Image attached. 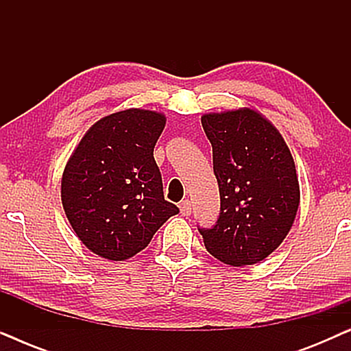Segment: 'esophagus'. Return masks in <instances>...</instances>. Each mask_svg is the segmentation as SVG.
Segmentation results:
<instances>
[{
    "label": "esophagus",
    "instance_id": "34e87169",
    "mask_svg": "<svg viewBox=\"0 0 351 351\" xmlns=\"http://www.w3.org/2000/svg\"><path fill=\"white\" fill-rule=\"evenodd\" d=\"M179 209H180V214L185 215V217H189L191 214V203L189 199H182L179 203Z\"/></svg>",
    "mask_w": 351,
    "mask_h": 351
}]
</instances>
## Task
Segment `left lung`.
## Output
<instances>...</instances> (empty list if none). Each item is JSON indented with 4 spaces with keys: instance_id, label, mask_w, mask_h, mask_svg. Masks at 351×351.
Segmentation results:
<instances>
[{
    "instance_id": "8db88e82",
    "label": "left lung",
    "mask_w": 351,
    "mask_h": 351,
    "mask_svg": "<svg viewBox=\"0 0 351 351\" xmlns=\"http://www.w3.org/2000/svg\"><path fill=\"white\" fill-rule=\"evenodd\" d=\"M201 124L213 145L220 215L199 228L204 246L232 267L258 263L287 237L300 204L289 147L254 108L206 113Z\"/></svg>"
}]
</instances>
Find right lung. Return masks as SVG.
I'll list each match as a JSON object with an SVG mask.
<instances>
[{"mask_svg":"<svg viewBox=\"0 0 351 351\" xmlns=\"http://www.w3.org/2000/svg\"><path fill=\"white\" fill-rule=\"evenodd\" d=\"M166 126L155 110L128 108L100 118L66 161L60 198L80 241L112 262L148 246L179 213L165 199L153 148Z\"/></svg>","mask_w":351,"mask_h":351,"instance_id":"1","label":"right lung"}]
</instances>
